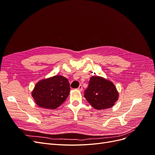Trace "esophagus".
Returning <instances> with one entry per match:
<instances>
[{
    "instance_id": "1",
    "label": "esophagus",
    "mask_w": 155,
    "mask_h": 155,
    "mask_svg": "<svg viewBox=\"0 0 155 155\" xmlns=\"http://www.w3.org/2000/svg\"><path fill=\"white\" fill-rule=\"evenodd\" d=\"M78 90L79 91H83V87L81 85H80L79 86V87L78 88Z\"/></svg>"
}]
</instances>
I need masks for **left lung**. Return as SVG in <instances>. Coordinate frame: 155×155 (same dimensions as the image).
Segmentation results:
<instances>
[{"label": "left lung", "instance_id": "1", "mask_svg": "<svg viewBox=\"0 0 155 155\" xmlns=\"http://www.w3.org/2000/svg\"><path fill=\"white\" fill-rule=\"evenodd\" d=\"M87 101L94 109L110 108L118 100V92L111 81L99 76H92L84 93Z\"/></svg>", "mask_w": 155, "mask_h": 155}]
</instances>
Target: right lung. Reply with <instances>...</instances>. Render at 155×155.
Here are the masks:
<instances>
[{
    "label": "right lung",
    "instance_id": "1",
    "mask_svg": "<svg viewBox=\"0 0 155 155\" xmlns=\"http://www.w3.org/2000/svg\"><path fill=\"white\" fill-rule=\"evenodd\" d=\"M70 89L67 78L55 76L37 83L32 92V97L38 106L55 109L66 100Z\"/></svg>",
    "mask_w": 155,
    "mask_h": 155
}]
</instances>
